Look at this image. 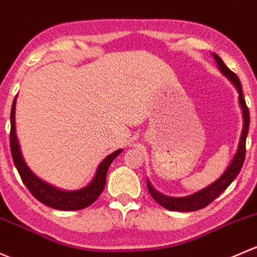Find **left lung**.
Instances as JSON below:
<instances>
[{
  "label": "left lung",
  "mask_w": 257,
  "mask_h": 257,
  "mask_svg": "<svg viewBox=\"0 0 257 257\" xmlns=\"http://www.w3.org/2000/svg\"><path fill=\"white\" fill-rule=\"evenodd\" d=\"M214 58H215L216 63H218V67L220 68L223 74H225L227 78L234 83L237 91H239V102L240 106H241L242 109V116H244V127H242L241 137H240L239 147H237V152L235 153L234 160L231 161L229 167H227L226 171L223 173V176H221L218 181L211 183L210 186L204 188V189L194 193V194L188 195V197L172 198L167 197V195H163L161 194V193H158L155 188L151 186L150 182L147 181V189L148 192H150V194L152 195L153 199H155L158 204L162 205L163 208L168 209V210L194 211L205 208L207 205L210 204L214 199H216V198H218L219 195L231 184V182L236 178V176L240 173V171H241L242 165H244L245 155H246V136L248 132V126H250V112H248L246 101H245V97L244 95H242L241 83H240L237 75L224 64V62L218 57V55L214 54Z\"/></svg>",
  "instance_id": "1"
}]
</instances>
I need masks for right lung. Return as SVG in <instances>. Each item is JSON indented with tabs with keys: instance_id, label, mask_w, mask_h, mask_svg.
<instances>
[{
	"instance_id": "1",
	"label": "right lung",
	"mask_w": 257,
	"mask_h": 257,
	"mask_svg": "<svg viewBox=\"0 0 257 257\" xmlns=\"http://www.w3.org/2000/svg\"><path fill=\"white\" fill-rule=\"evenodd\" d=\"M15 109H16V97L13 100L12 110H11V132H10V146L11 155H12L13 162L16 168L20 173L21 179L28 188L37 200H39L43 204L48 205L53 209L58 210H80L89 205H91L95 200L99 198L101 192L104 190L106 184V173L111 162L121 153V150L115 151L113 153L107 156L100 166L97 167L96 174L94 179L90 182L89 186L83 189L73 190V192H64V190L57 189L46 182L41 181L38 177L34 176L31 169L27 167L22 155H21L20 145H18L17 136H16V126H15Z\"/></svg>"
}]
</instances>
